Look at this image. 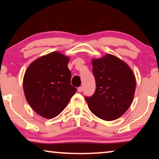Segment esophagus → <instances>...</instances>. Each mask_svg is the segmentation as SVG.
Wrapping results in <instances>:
<instances>
[{"mask_svg": "<svg viewBox=\"0 0 159 159\" xmlns=\"http://www.w3.org/2000/svg\"><path fill=\"white\" fill-rule=\"evenodd\" d=\"M77 91L79 92H82L83 91V87H80L77 88Z\"/></svg>", "mask_w": 159, "mask_h": 159, "instance_id": "obj_1", "label": "esophagus"}]
</instances>
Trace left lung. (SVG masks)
Here are the masks:
<instances>
[{
    "mask_svg": "<svg viewBox=\"0 0 159 159\" xmlns=\"http://www.w3.org/2000/svg\"><path fill=\"white\" fill-rule=\"evenodd\" d=\"M96 81L94 95L85 97L95 116L105 121L121 116L132 103L136 79L131 67L113 55L92 60Z\"/></svg>",
    "mask_w": 159,
    "mask_h": 159,
    "instance_id": "1",
    "label": "left lung"
}]
</instances>
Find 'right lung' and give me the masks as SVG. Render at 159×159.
<instances>
[{"instance_id":"add662e5","label":"right lung","mask_w":159,"mask_h":159,"mask_svg":"<svg viewBox=\"0 0 159 159\" xmlns=\"http://www.w3.org/2000/svg\"><path fill=\"white\" fill-rule=\"evenodd\" d=\"M68 56L52 52L34 60L23 77V91L31 108L39 115L52 119L63 111L77 89L70 84Z\"/></svg>"}]
</instances>
